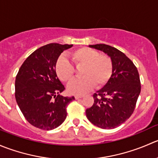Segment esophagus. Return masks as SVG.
I'll list each match as a JSON object with an SVG mask.
<instances>
[{"label":"esophagus","instance_id":"obj_1","mask_svg":"<svg viewBox=\"0 0 158 158\" xmlns=\"http://www.w3.org/2000/svg\"><path fill=\"white\" fill-rule=\"evenodd\" d=\"M74 98H75V99H79V98H83V95H75V97H74Z\"/></svg>","mask_w":158,"mask_h":158}]
</instances>
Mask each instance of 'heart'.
<instances>
[{
    "mask_svg": "<svg viewBox=\"0 0 158 158\" xmlns=\"http://www.w3.org/2000/svg\"><path fill=\"white\" fill-rule=\"evenodd\" d=\"M70 57L77 68L82 67L80 71L82 77L74 79L68 85V90L71 94H83L94 85L96 88H101L111 77L113 64L108 56L100 55L97 51L84 47L71 52ZM55 71L59 79L64 82H68L74 77V67L64 57L57 60Z\"/></svg>",
    "mask_w": 158,
    "mask_h": 158,
    "instance_id": "b5f03b06",
    "label": "heart"
}]
</instances>
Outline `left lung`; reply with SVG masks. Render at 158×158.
<instances>
[{"label": "left lung", "instance_id": "1", "mask_svg": "<svg viewBox=\"0 0 158 158\" xmlns=\"http://www.w3.org/2000/svg\"><path fill=\"white\" fill-rule=\"evenodd\" d=\"M111 59L112 75L107 84L94 94V104L86 110L87 119L98 127L113 129L125 122L135 108L140 93L138 71L121 51L110 45H89Z\"/></svg>", "mask_w": 158, "mask_h": 158}]
</instances>
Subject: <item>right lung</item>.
I'll use <instances>...</instances> for the list:
<instances>
[{
  "instance_id": "add662e5",
  "label": "right lung",
  "mask_w": 158,
  "mask_h": 158,
  "mask_svg": "<svg viewBox=\"0 0 158 158\" xmlns=\"http://www.w3.org/2000/svg\"><path fill=\"white\" fill-rule=\"evenodd\" d=\"M72 46L52 43L38 48L24 60L17 74V104L27 121L37 128L50 131L59 127L66 119L67 106L74 100V97L60 95L64 86L55 71L59 56Z\"/></svg>"
}]
</instances>
